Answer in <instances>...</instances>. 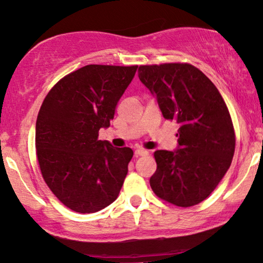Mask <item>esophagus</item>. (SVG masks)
<instances>
[{"label": "esophagus", "instance_id": "34e87169", "mask_svg": "<svg viewBox=\"0 0 263 263\" xmlns=\"http://www.w3.org/2000/svg\"><path fill=\"white\" fill-rule=\"evenodd\" d=\"M134 154H135V156H137V157H139V156H146V155L148 154V151L145 150V148L139 147V148H137V150H135Z\"/></svg>", "mask_w": 263, "mask_h": 263}]
</instances>
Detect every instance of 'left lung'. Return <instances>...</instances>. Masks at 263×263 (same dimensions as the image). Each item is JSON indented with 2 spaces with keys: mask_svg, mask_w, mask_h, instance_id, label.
<instances>
[{
  "mask_svg": "<svg viewBox=\"0 0 263 263\" xmlns=\"http://www.w3.org/2000/svg\"><path fill=\"white\" fill-rule=\"evenodd\" d=\"M138 76L156 96L164 118L179 124V148L155 151L151 189L174 206L197 205L231 167L235 133L228 107L215 84L193 64H146L139 67Z\"/></svg>",
  "mask_w": 263,
  "mask_h": 263,
  "instance_id": "1",
  "label": "left lung"
}]
</instances>
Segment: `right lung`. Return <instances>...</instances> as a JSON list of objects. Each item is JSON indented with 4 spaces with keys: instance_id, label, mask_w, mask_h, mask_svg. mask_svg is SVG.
I'll use <instances>...</instances> for the list:
<instances>
[{
    "instance_id": "1",
    "label": "right lung",
    "mask_w": 263,
    "mask_h": 263,
    "mask_svg": "<svg viewBox=\"0 0 263 263\" xmlns=\"http://www.w3.org/2000/svg\"><path fill=\"white\" fill-rule=\"evenodd\" d=\"M138 66L89 64L54 84L36 119L35 147L45 183L79 213L105 209L118 197L133 157L130 147L99 140L109 126Z\"/></svg>"
}]
</instances>
